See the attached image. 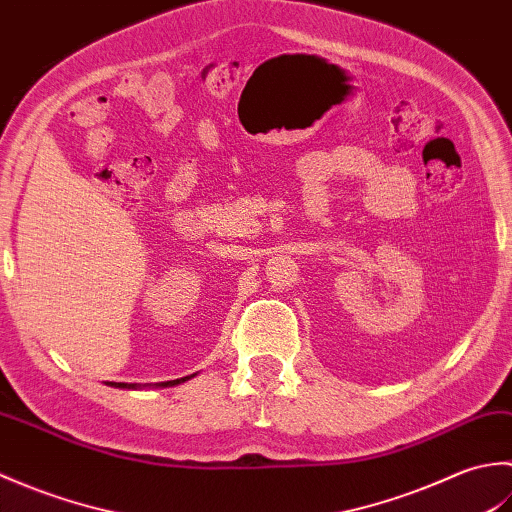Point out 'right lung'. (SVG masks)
<instances>
[{
	"label": "right lung",
	"instance_id": "obj_1",
	"mask_svg": "<svg viewBox=\"0 0 512 512\" xmlns=\"http://www.w3.org/2000/svg\"><path fill=\"white\" fill-rule=\"evenodd\" d=\"M195 376V374H193ZM189 378V376H187ZM178 383H184V378H180V380H169V383H156L154 387H167V385H178ZM110 387H121V389H140V387H151V385H136V383H107Z\"/></svg>",
	"mask_w": 512,
	"mask_h": 512
}]
</instances>
